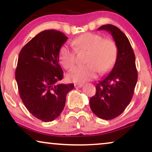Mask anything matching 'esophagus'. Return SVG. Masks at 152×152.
Listing matches in <instances>:
<instances>
[{
	"mask_svg": "<svg viewBox=\"0 0 152 152\" xmlns=\"http://www.w3.org/2000/svg\"><path fill=\"white\" fill-rule=\"evenodd\" d=\"M82 86V84H75V88H81Z\"/></svg>",
	"mask_w": 152,
	"mask_h": 152,
	"instance_id": "obj_1",
	"label": "esophagus"
}]
</instances>
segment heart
Returning <instances> with one entry per match:
<instances>
[{
  "mask_svg": "<svg viewBox=\"0 0 152 152\" xmlns=\"http://www.w3.org/2000/svg\"><path fill=\"white\" fill-rule=\"evenodd\" d=\"M77 51H89L86 66H80L66 75L68 81L82 83L96 77L97 72L106 75L115 66L118 58V47L115 41L104 39L100 34L85 33L74 40ZM59 61L66 69H70L76 63V53L68 45H63L59 52Z\"/></svg>",
  "mask_w": 152,
  "mask_h": 152,
  "instance_id": "heart-1",
  "label": "heart"
}]
</instances>
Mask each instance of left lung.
Returning a JSON list of instances; mask_svg holds the SVG:
<instances>
[{
	"mask_svg": "<svg viewBox=\"0 0 152 152\" xmlns=\"http://www.w3.org/2000/svg\"><path fill=\"white\" fill-rule=\"evenodd\" d=\"M111 33L118 47V58L111 72L97 83L96 93L89 100L92 111L104 120L119 116L129 104L138 80L136 57L129 41L113 25L99 27Z\"/></svg>",
	"mask_w": 152,
	"mask_h": 152,
	"instance_id": "left-lung-1",
	"label": "left lung"
}]
</instances>
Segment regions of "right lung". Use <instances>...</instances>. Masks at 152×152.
Segmentation results:
<instances>
[{"instance_id": "right-lung-1", "label": "right lung", "mask_w": 152, "mask_h": 152, "mask_svg": "<svg viewBox=\"0 0 152 152\" xmlns=\"http://www.w3.org/2000/svg\"><path fill=\"white\" fill-rule=\"evenodd\" d=\"M63 32L48 30L23 47L15 78L18 92L29 112L43 122H51L63 111L72 84H59L64 72L59 64L60 48L67 41Z\"/></svg>"}]
</instances>
